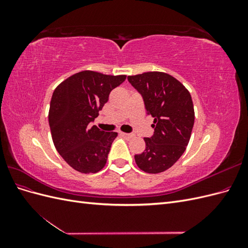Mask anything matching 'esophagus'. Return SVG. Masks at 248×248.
I'll list each match as a JSON object with an SVG mask.
<instances>
[{
	"label": "esophagus",
	"instance_id": "obj_1",
	"mask_svg": "<svg viewBox=\"0 0 248 248\" xmlns=\"http://www.w3.org/2000/svg\"><path fill=\"white\" fill-rule=\"evenodd\" d=\"M120 134H121V136L123 137V138H125L126 140H132L133 138H134V136L133 134H130V133H125V132H120Z\"/></svg>",
	"mask_w": 248,
	"mask_h": 248
}]
</instances>
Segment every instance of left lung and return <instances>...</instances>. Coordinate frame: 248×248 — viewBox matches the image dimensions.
I'll list each match as a JSON object with an SVG mask.
<instances>
[{"instance_id":"left-lung-1","label":"left lung","mask_w":248,"mask_h":248,"mask_svg":"<svg viewBox=\"0 0 248 248\" xmlns=\"http://www.w3.org/2000/svg\"><path fill=\"white\" fill-rule=\"evenodd\" d=\"M127 78L141 94L147 115L154 118L153 137L144 139L145 151L134 159L141 170L158 174L170 169L188 145L194 123L191 95L166 72L150 71Z\"/></svg>"}]
</instances>
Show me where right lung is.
<instances>
[{
  "instance_id": "obj_1",
  "label": "right lung",
  "mask_w": 248,
  "mask_h": 248,
  "mask_svg": "<svg viewBox=\"0 0 248 248\" xmlns=\"http://www.w3.org/2000/svg\"><path fill=\"white\" fill-rule=\"evenodd\" d=\"M126 76L84 70L63 80L51 96L48 122L59 154L76 170L95 174L106 166L118 133L104 132L91 122Z\"/></svg>"
}]
</instances>
